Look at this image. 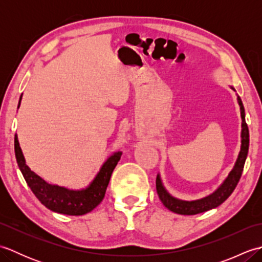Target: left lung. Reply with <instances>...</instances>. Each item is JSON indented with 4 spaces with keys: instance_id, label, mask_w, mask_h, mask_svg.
Masks as SVG:
<instances>
[{
    "instance_id": "left-lung-1",
    "label": "left lung",
    "mask_w": 262,
    "mask_h": 262,
    "mask_svg": "<svg viewBox=\"0 0 262 262\" xmlns=\"http://www.w3.org/2000/svg\"><path fill=\"white\" fill-rule=\"evenodd\" d=\"M233 89V88H232ZM237 101L240 104L241 109V118H242V141H241V151L238 154V158L236 160V163L234 168L230 172L229 177L226 178L225 181L223 182L217 190L209 194V196L193 200V202H185V200L177 199L172 197L169 192L165 190L162 182H161L160 176L157 177V191L159 194V198L162 204L165 206L169 210L173 211L177 214L181 215H196L199 213H204L211 208H215L221 204H223L225 200L231 196V193L234 191L235 187L237 186L240 178L242 176L244 163H246L247 155L249 151V128L246 122V114H244V107L242 103L241 98L237 96Z\"/></svg>"
}]
</instances>
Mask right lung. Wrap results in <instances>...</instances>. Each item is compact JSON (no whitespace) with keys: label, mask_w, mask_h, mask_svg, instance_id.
I'll return each instance as SVG.
<instances>
[{"label":"right lung","mask_w":262,"mask_h":262,"mask_svg":"<svg viewBox=\"0 0 262 262\" xmlns=\"http://www.w3.org/2000/svg\"><path fill=\"white\" fill-rule=\"evenodd\" d=\"M14 153L19 169L27 185L35 193L39 202L55 213L73 216L84 215L96 208L102 202L109 185L111 173H113L122 154L121 152H116L111 155L103 163L99 173L88 188L82 189V190H69L64 187L49 185L28 168L16 135L14 136Z\"/></svg>","instance_id":"right-lung-1"}]
</instances>
